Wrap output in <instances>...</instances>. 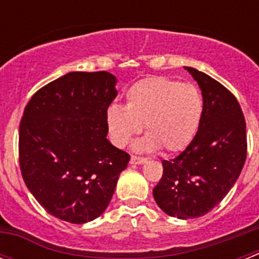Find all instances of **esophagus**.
I'll list each match as a JSON object with an SVG mask.
<instances>
[{
  "label": "esophagus",
  "mask_w": 259,
  "mask_h": 259,
  "mask_svg": "<svg viewBox=\"0 0 259 259\" xmlns=\"http://www.w3.org/2000/svg\"><path fill=\"white\" fill-rule=\"evenodd\" d=\"M148 161L145 157H139V155H132L131 157V163L132 164H141V163H145Z\"/></svg>",
  "instance_id": "34e87169"
}]
</instances>
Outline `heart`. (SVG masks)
Here are the masks:
<instances>
[{"instance_id":"b5f03b06","label":"heart","mask_w":259,"mask_h":259,"mask_svg":"<svg viewBox=\"0 0 259 259\" xmlns=\"http://www.w3.org/2000/svg\"><path fill=\"white\" fill-rule=\"evenodd\" d=\"M125 105H111L106 124L113 143L124 148L145 124L146 136L136 144L139 150L161 146L166 153L185 149L200 127L203 100L192 84L164 76L139 80L127 89Z\"/></svg>"}]
</instances>
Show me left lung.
I'll return each mask as SVG.
<instances>
[{"label":"left lung","mask_w":259,"mask_h":259,"mask_svg":"<svg viewBox=\"0 0 259 259\" xmlns=\"http://www.w3.org/2000/svg\"><path fill=\"white\" fill-rule=\"evenodd\" d=\"M203 100L198 131L178 157L163 159V174L153 189L155 202L179 219L198 218L223 200L245 163V118L239 101L223 84L193 67Z\"/></svg>","instance_id":"1"}]
</instances>
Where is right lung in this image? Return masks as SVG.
I'll list each match as a JSON object with an SVG mask.
<instances>
[{
	"label": "right lung",
	"mask_w": 259,
	"mask_h": 259,
	"mask_svg": "<svg viewBox=\"0 0 259 259\" xmlns=\"http://www.w3.org/2000/svg\"><path fill=\"white\" fill-rule=\"evenodd\" d=\"M107 71L68 72L40 88L19 125L23 180L41 206L70 223L105 211L130 154L106 139V111L118 96Z\"/></svg>",
	"instance_id": "1"
}]
</instances>
